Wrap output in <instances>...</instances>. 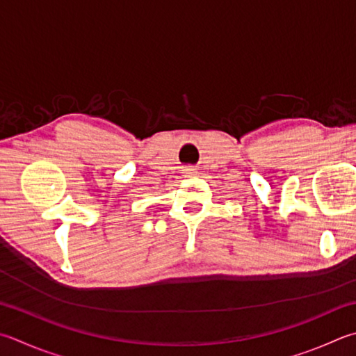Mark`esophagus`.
<instances>
[{
    "instance_id": "1",
    "label": "esophagus",
    "mask_w": 356,
    "mask_h": 356,
    "mask_svg": "<svg viewBox=\"0 0 356 356\" xmlns=\"http://www.w3.org/2000/svg\"><path fill=\"white\" fill-rule=\"evenodd\" d=\"M185 174H186V176H195L196 171L193 170V168H186V170H185Z\"/></svg>"
}]
</instances>
